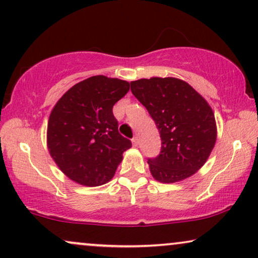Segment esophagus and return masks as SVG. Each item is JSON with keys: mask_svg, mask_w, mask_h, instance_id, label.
<instances>
[{"mask_svg": "<svg viewBox=\"0 0 258 258\" xmlns=\"http://www.w3.org/2000/svg\"><path fill=\"white\" fill-rule=\"evenodd\" d=\"M132 143L134 147H137L139 146V139H137V137H134V139L132 140Z\"/></svg>", "mask_w": 258, "mask_h": 258, "instance_id": "esophagus-1", "label": "esophagus"}]
</instances>
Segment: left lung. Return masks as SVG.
Instances as JSON below:
<instances>
[{
    "label": "left lung",
    "mask_w": 258,
    "mask_h": 258,
    "mask_svg": "<svg viewBox=\"0 0 258 258\" xmlns=\"http://www.w3.org/2000/svg\"><path fill=\"white\" fill-rule=\"evenodd\" d=\"M130 88L161 136V153L148 160L153 178L174 183L196 174L217 141L215 112L207 100L185 80L174 77L134 80Z\"/></svg>",
    "instance_id": "obj_1"
}]
</instances>
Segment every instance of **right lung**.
<instances>
[{
	"instance_id": "right-lung-1",
	"label": "right lung",
	"mask_w": 258,
	"mask_h": 258,
	"mask_svg": "<svg viewBox=\"0 0 258 258\" xmlns=\"http://www.w3.org/2000/svg\"><path fill=\"white\" fill-rule=\"evenodd\" d=\"M129 91V83L93 76L77 83L52 109L47 148L59 169L79 185L109 182L132 142L118 133L113 105Z\"/></svg>"
}]
</instances>
